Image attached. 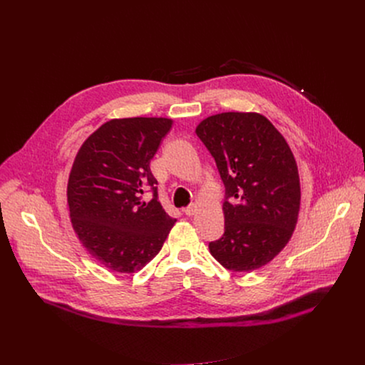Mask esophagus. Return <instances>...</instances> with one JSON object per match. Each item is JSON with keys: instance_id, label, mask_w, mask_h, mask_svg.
<instances>
[{"instance_id": "esophagus-1", "label": "esophagus", "mask_w": 365, "mask_h": 365, "mask_svg": "<svg viewBox=\"0 0 365 365\" xmlns=\"http://www.w3.org/2000/svg\"><path fill=\"white\" fill-rule=\"evenodd\" d=\"M183 212H185L187 217H193V215L197 212V206L193 203V205H190V206L185 207Z\"/></svg>"}]
</instances>
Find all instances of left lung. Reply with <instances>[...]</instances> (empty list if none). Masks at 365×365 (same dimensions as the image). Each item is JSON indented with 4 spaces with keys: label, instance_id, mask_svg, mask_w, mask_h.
<instances>
[{
    "label": "left lung",
    "instance_id": "1",
    "mask_svg": "<svg viewBox=\"0 0 365 365\" xmlns=\"http://www.w3.org/2000/svg\"><path fill=\"white\" fill-rule=\"evenodd\" d=\"M196 134L225 185V232L210 251L231 272L262 269L286 247L300 211V179L282 133L258 113H221Z\"/></svg>",
    "mask_w": 365,
    "mask_h": 365
}]
</instances>
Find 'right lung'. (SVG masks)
<instances>
[{
	"label": "right lung",
	"mask_w": 365,
	"mask_h": 365,
	"mask_svg": "<svg viewBox=\"0 0 365 365\" xmlns=\"http://www.w3.org/2000/svg\"><path fill=\"white\" fill-rule=\"evenodd\" d=\"M172 118H114L81 145L68 182L73 230L96 262L115 273H135L159 254L176 220L158 200L150 162ZM153 185L148 203L140 195Z\"/></svg>",
	"instance_id": "obj_1"
}]
</instances>
